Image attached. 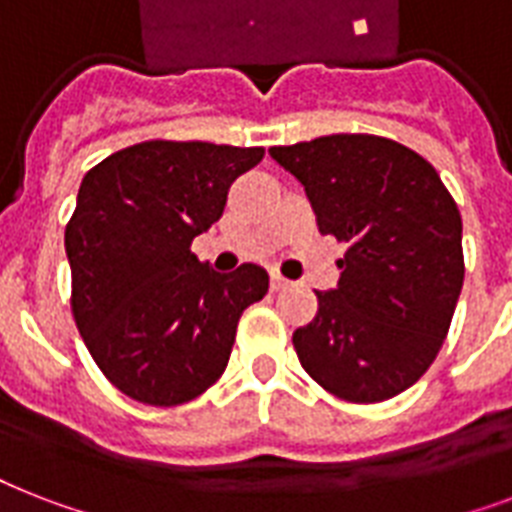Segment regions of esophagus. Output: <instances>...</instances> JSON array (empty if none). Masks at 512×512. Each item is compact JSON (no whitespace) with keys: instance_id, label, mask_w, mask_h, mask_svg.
I'll return each instance as SVG.
<instances>
[{"instance_id":"1","label":"esophagus","mask_w":512,"mask_h":512,"mask_svg":"<svg viewBox=\"0 0 512 512\" xmlns=\"http://www.w3.org/2000/svg\"><path fill=\"white\" fill-rule=\"evenodd\" d=\"M289 287V279H284L281 273H271V289L273 292H281V289Z\"/></svg>"}]
</instances>
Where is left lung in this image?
<instances>
[{
    "label": "left lung",
    "mask_w": 512,
    "mask_h": 512,
    "mask_svg": "<svg viewBox=\"0 0 512 512\" xmlns=\"http://www.w3.org/2000/svg\"><path fill=\"white\" fill-rule=\"evenodd\" d=\"M305 185L321 233L348 244L340 281L292 335L313 380L350 404L404 393L428 372L462 279V217L433 164L380 135L273 146Z\"/></svg>",
    "instance_id": "1"
}]
</instances>
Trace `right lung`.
I'll list each match as a JSON object with an SVG mask.
<instances>
[{"instance_id": "add662e5", "label": "right lung", "mask_w": 512, "mask_h": 512, "mask_svg": "<svg viewBox=\"0 0 512 512\" xmlns=\"http://www.w3.org/2000/svg\"><path fill=\"white\" fill-rule=\"evenodd\" d=\"M263 148L146 140L95 164L66 225L71 311L111 385L140 404L201 396L228 366L236 327L268 292L244 263L215 273L191 241L220 220Z\"/></svg>"}]
</instances>
